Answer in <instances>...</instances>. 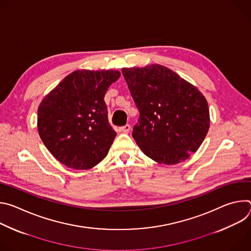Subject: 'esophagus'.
<instances>
[{"mask_svg": "<svg viewBox=\"0 0 251 251\" xmlns=\"http://www.w3.org/2000/svg\"><path fill=\"white\" fill-rule=\"evenodd\" d=\"M130 129H131V126H130L129 124H126V125H124V126H122V127L119 128V130H120L121 132H123V133H128V132L130 131Z\"/></svg>", "mask_w": 251, "mask_h": 251, "instance_id": "34e87169", "label": "esophagus"}]
</instances>
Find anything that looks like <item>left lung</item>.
<instances>
[{
  "label": "left lung",
  "mask_w": 251,
  "mask_h": 251,
  "mask_svg": "<svg viewBox=\"0 0 251 251\" xmlns=\"http://www.w3.org/2000/svg\"><path fill=\"white\" fill-rule=\"evenodd\" d=\"M122 74L140 113L132 136L142 152L165 165L189 159L209 128L202 93L161 64L125 67Z\"/></svg>",
  "instance_id": "8db88e82"
}]
</instances>
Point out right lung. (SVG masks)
<instances>
[{"label": "right lung", "instance_id": "obj_1", "mask_svg": "<svg viewBox=\"0 0 251 251\" xmlns=\"http://www.w3.org/2000/svg\"><path fill=\"white\" fill-rule=\"evenodd\" d=\"M118 70H75L40 103L38 130L51 155L74 170H88L108 154L116 132L104 96Z\"/></svg>", "mask_w": 251, "mask_h": 251}]
</instances>
